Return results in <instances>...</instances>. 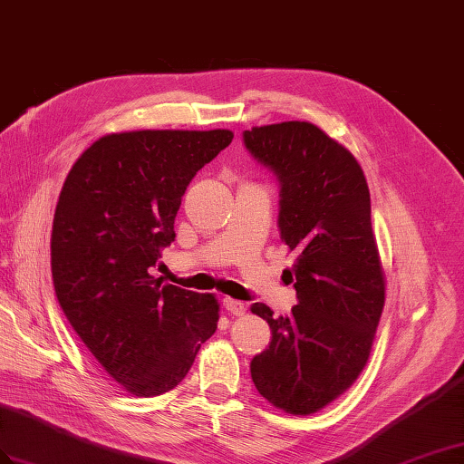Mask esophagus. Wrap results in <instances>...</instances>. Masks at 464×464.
<instances>
[{"label": "esophagus", "mask_w": 464, "mask_h": 464, "mask_svg": "<svg viewBox=\"0 0 464 464\" xmlns=\"http://www.w3.org/2000/svg\"><path fill=\"white\" fill-rule=\"evenodd\" d=\"M223 307H225V310H227L229 314H233V315H243V314H245V304L239 302V300L227 298V295H225V298H223Z\"/></svg>", "instance_id": "1"}]
</instances>
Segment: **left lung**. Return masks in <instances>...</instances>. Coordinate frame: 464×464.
I'll use <instances>...</instances> for the list:
<instances>
[{"instance_id": "8db88e82", "label": "left lung", "mask_w": 464, "mask_h": 464, "mask_svg": "<svg viewBox=\"0 0 464 464\" xmlns=\"http://www.w3.org/2000/svg\"><path fill=\"white\" fill-rule=\"evenodd\" d=\"M243 140L280 182V239L295 253L284 270L298 305L272 317L270 345L251 361L258 394L307 415L345 392L371 356L384 307V270L371 223V192L353 154L307 121L253 127Z\"/></svg>"}]
</instances>
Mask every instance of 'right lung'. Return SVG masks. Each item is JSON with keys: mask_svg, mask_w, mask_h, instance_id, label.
Masks as SVG:
<instances>
[{"mask_svg": "<svg viewBox=\"0 0 464 464\" xmlns=\"http://www.w3.org/2000/svg\"><path fill=\"white\" fill-rule=\"evenodd\" d=\"M233 133L129 130L98 139L58 198L51 266L58 304L90 353L133 396L182 382L218 329L219 304L150 275L174 241L188 184Z\"/></svg>", "mask_w": 464, "mask_h": 464, "instance_id": "add662e5", "label": "right lung"}]
</instances>
